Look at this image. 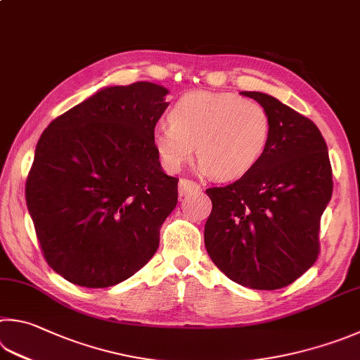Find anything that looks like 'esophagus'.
Returning <instances> with one entry per match:
<instances>
[{"label": "esophagus", "instance_id": "1", "mask_svg": "<svg viewBox=\"0 0 360 360\" xmlns=\"http://www.w3.org/2000/svg\"><path fill=\"white\" fill-rule=\"evenodd\" d=\"M178 188H179V195H181V197H184V195H188V193H192V192L200 191V184H198V182L192 181V179L181 178V179H179Z\"/></svg>", "mask_w": 360, "mask_h": 360}]
</instances>
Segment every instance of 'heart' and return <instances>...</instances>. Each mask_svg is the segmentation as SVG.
I'll list each match as a JSON object with an SVG mask.
<instances>
[{
    "label": "heart",
    "instance_id": "heart-1",
    "mask_svg": "<svg viewBox=\"0 0 360 360\" xmlns=\"http://www.w3.org/2000/svg\"><path fill=\"white\" fill-rule=\"evenodd\" d=\"M168 120L154 129L153 143L169 172L184 165L197 146L205 172L239 178L261 159L271 136L267 110L233 93L193 91L174 103Z\"/></svg>",
    "mask_w": 360,
    "mask_h": 360
}]
</instances>
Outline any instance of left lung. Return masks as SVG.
Segmentation results:
<instances>
[{
    "label": "left lung",
    "instance_id": "8db88e82",
    "mask_svg": "<svg viewBox=\"0 0 360 360\" xmlns=\"http://www.w3.org/2000/svg\"><path fill=\"white\" fill-rule=\"evenodd\" d=\"M243 94L269 113V143L238 181L206 188L212 211L205 225V245L233 282L278 290L318 259L321 215L334 187L332 167L315 122L272 96Z\"/></svg>",
    "mask_w": 360,
    "mask_h": 360
}]
</instances>
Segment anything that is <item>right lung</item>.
<instances>
[{
	"mask_svg": "<svg viewBox=\"0 0 360 360\" xmlns=\"http://www.w3.org/2000/svg\"><path fill=\"white\" fill-rule=\"evenodd\" d=\"M167 94L149 82L105 88L39 139L26 206L45 261L68 282L113 286L158 250L179 181L162 172L153 143Z\"/></svg>",
	"mask_w": 360,
	"mask_h": 360,
	"instance_id": "obj_1",
	"label": "right lung"
}]
</instances>
